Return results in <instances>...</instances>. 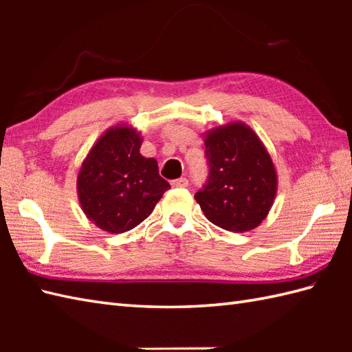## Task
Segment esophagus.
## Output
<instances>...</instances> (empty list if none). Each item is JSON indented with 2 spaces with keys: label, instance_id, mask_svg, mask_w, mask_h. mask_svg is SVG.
<instances>
[{
  "label": "esophagus",
  "instance_id": "1",
  "mask_svg": "<svg viewBox=\"0 0 352 352\" xmlns=\"http://www.w3.org/2000/svg\"><path fill=\"white\" fill-rule=\"evenodd\" d=\"M170 184L174 186V188H188L189 182H188V178H177V180L170 182Z\"/></svg>",
  "mask_w": 352,
  "mask_h": 352
}]
</instances>
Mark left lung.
Here are the masks:
<instances>
[{
  "label": "left lung",
  "instance_id": "left-lung-1",
  "mask_svg": "<svg viewBox=\"0 0 352 352\" xmlns=\"http://www.w3.org/2000/svg\"><path fill=\"white\" fill-rule=\"evenodd\" d=\"M208 182L195 199L206 218L233 233L258 227L278 188L275 164L250 125L233 121L204 133Z\"/></svg>",
  "mask_w": 352,
  "mask_h": 352
}]
</instances>
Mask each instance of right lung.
I'll return each instance as SVG.
<instances>
[{
  "instance_id": "obj_1",
  "label": "right lung",
  "mask_w": 352,
  "mask_h": 352,
  "mask_svg": "<svg viewBox=\"0 0 352 352\" xmlns=\"http://www.w3.org/2000/svg\"><path fill=\"white\" fill-rule=\"evenodd\" d=\"M142 134L116 124L104 131L85 157L77 195L86 218L107 233H125L145 221L170 186L153 157L140 154Z\"/></svg>"
}]
</instances>
